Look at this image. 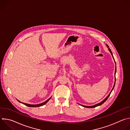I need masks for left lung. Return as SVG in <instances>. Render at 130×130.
I'll return each mask as SVG.
<instances>
[{
    "label": "left lung",
    "mask_w": 130,
    "mask_h": 130,
    "mask_svg": "<svg viewBox=\"0 0 130 130\" xmlns=\"http://www.w3.org/2000/svg\"><path fill=\"white\" fill-rule=\"evenodd\" d=\"M106 46H107V47L108 48V49L109 51L110 52V53H111V54H112V57H113V59H114V57H113V53H112V51H111V50L109 48V46H108L107 44H106ZM114 61H115V60H114ZM115 63H116V62H115ZM116 66L115 70V83H114V86H113V88L112 89V90H111V91H110V92H109V94H108V95L103 101H102L101 102H100V103H98V104H95V105H92V106H85V105H81V104H80V105L83 106V107H87V108H94V107H96V106H99V105H101V104H102L107 99V98L109 97V95H110V93H111V92L112 91V90H113V89H114V86H115V82H116V78H115V74H116Z\"/></svg>",
    "instance_id": "obj_1"
}]
</instances>
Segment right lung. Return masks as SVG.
Returning a JSON list of instances; mask_svg holds the SVG:
<instances>
[{"label": "right lung", "instance_id": "obj_1", "mask_svg": "<svg viewBox=\"0 0 130 130\" xmlns=\"http://www.w3.org/2000/svg\"><path fill=\"white\" fill-rule=\"evenodd\" d=\"M51 98V97L50 98H49L48 100H47L46 101H45V102H43V103H42L38 104H27V103H26L22 102H21V101H19V100H18L17 99V100L18 102H20V103H23V104H25V105H26V106H29V107H39V106H43V105H44V104H45Z\"/></svg>", "mask_w": 130, "mask_h": 130}]
</instances>
